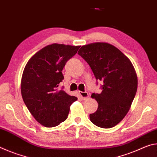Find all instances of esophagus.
<instances>
[{
    "instance_id": "1",
    "label": "esophagus",
    "mask_w": 157,
    "mask_h": 157,
    "mask_svg": "<svg viewBox=\"0 0 157 157\" xmlns=\"http://www.w3.org/2000/svg\"><path fill=\"white\" fill-rule=\"evenodd\" d=\"M79 95L82 100H86L89 98V94L87 92H79Z\"/></svg>"
}]
</instances>
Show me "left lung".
I'll use <instances>...</instances> for the list:
<instances>
[{
  "mask_svg": "<svg viewBox=\"0 0 157 157\" xmlns=\"http://www.w3.org/2000/svg\"><path fill=\"white\" fill-rule=\"evenodd\" d=\"M78 54L89 63L96 79L102 81L100 94H92L98 102L90 120L102 128L118 124L128 113L136 94L138 79L131 61L120 50L105 42L82 46Z\"/></svg>",
  "mask_w": 157,
  "mask_h": 157,
  "instance_id": "8db88e82",
  "label": "left lung"
}]
</instances>
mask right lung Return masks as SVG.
I'll use <instances>...</instances> for the list:
<instances>
[{
  "mask_svg": "<svg viewBox=\"0 0 157 157\" xmlns=\"http://www.w3.org/2000/svg\"><path fill=\"white\" fill-rule=\"evenodd\" d=\"M79 47L48 45L35 53L25 66L21 84L23 100L35 120L44 127H55L66 121L70 106L78 100L58 87L66 62Z\"/></svg>",
  "mask_w": 157,
  "mask_h": 157,
  "instance_id": "1",
  "label": "right lung"
}]
</instances>
